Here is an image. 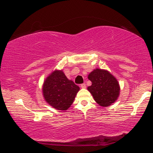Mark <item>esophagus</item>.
Instances as JSON below:
<instances>
[{
    "instance_id": "obj_1",
    "label": "esophagus",
    "mask_w": 153,
    "mask_h": 153,
    "mask_svg": "<svg viewBox=\"0 0 153 153\" xmlns=\"http://www.w3.org/2000/svg\"><path fill=\"white\" fill-rule=\"evenodd\" d=\"M85 87H86V85H85V83H82V84H81V88H85Z\"/></svg>"
}]
</instances>
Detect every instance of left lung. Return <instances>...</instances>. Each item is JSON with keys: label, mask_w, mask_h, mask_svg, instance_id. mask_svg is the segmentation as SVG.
<instances>
[{"label": "left lung", "mask_w": 153, "mask_h": 153, "mask_svg": "<svg viewBox=\"0 0 153 153\" xmlns=\"http://www.w3.org/2000/svg\"><path fill=\"white\" fill-rule=\"evenodd\" d=\"M88 77L92 82L88 90L100 106H110L118 99L120 86L116 79L108 71L96 69Z\"/></svg>", "instance_id": "left-lung-1"}]
</instances>
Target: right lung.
<instances>
[{"mask_svg":"<svg viewBox=\"0 0 153 153\" xmlns=\"http://www.w3.org/2000/svg\"><path fill=\"white\" fill-rule=\"evenodd\" d=\"M79 87L69 80L62 71L56 70L46 79L43 85L44 97L58 110H67L72 105Z\"/></svg>","mask_w":153,"mask_h":153,"instance_id":"add662e5","label":"right lung"}]
</instances>
